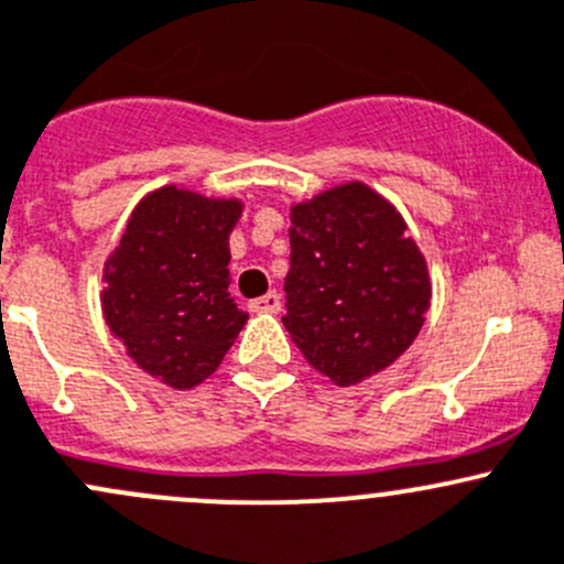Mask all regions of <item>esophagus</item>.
<instances>
[{
  "instance_id": "34e87169",
  "label": "esophagus",
  "mask_w": 564,
  "mask_h": 564,
  "mask_svg": "<svg viewBox=\"0 0 564 564\" xmlns=\"http://www.w3.org/2000/svg\"><path fill=\"white\" fill-rule=\"evenodd\" d=\"M249 310H252V312H280L282 310V295L276 293V290H269L265 295L254 299L252 304H249Z\"/></svg>"
}]
</instances>
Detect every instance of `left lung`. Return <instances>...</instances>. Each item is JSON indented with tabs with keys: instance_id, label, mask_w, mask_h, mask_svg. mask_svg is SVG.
Wrapping results in <instances>:
<instances>
[{
	"instance_id": "1",
	"label": "left lung",
	"mask_w": 564,
	"mask_h": 564,
	"mask_svg": "<svg viewBox=\"0 0 564 564\" xmlns=\"http://www.w3.org/2000/svg\"><path fill=\"white\" fill-rule=\"evenodd\" d=\"M284 328L317 372L350 387L387 370L420 334L431 276L405 221L365 183L290 214Z\"/></svg>"
}]
</instances>
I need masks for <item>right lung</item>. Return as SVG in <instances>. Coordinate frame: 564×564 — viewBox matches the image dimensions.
I'll return each mask as SVG.
<instances>
[{
	"mask_svg": "<svg viewBox=\"0 0 564 564\" xmlns=\"http://www.w3.org/2000/svg\"><path fill=\"white\" fill-rule=\"evenodd\" d=\"M238 219V199L164 186L137 205L106 263V323L144 372L175 389L203 383L247 323L227 290Z\"/></svg>",
	"mask_w": 564,
	"mask_h": 564,
	"instance_id": "obj_1",
	"label": "right lung"
}]
</instances>
